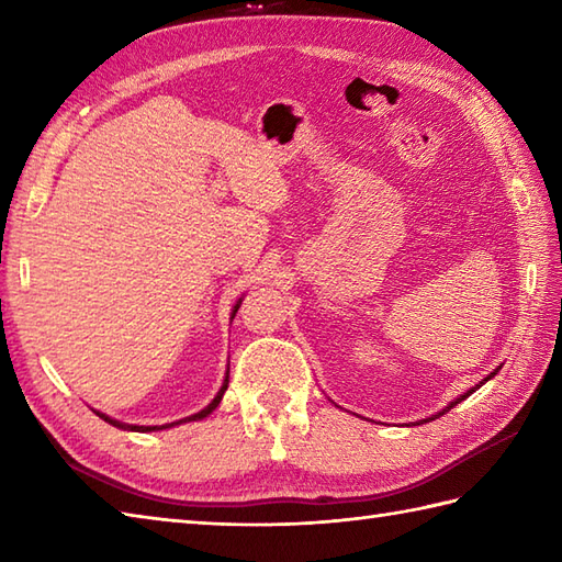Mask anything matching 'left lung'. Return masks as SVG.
Instances as JSON below:
<instances>
[{
  "label": "left lung",
  "mask_w": 562,
  "mask_h": 562,
  "mask_svg": "<svg viewBox=\"0 0 562 562\" xmlns=\"http://www.w3.org/2000/svg\"><path fill=\"white\" fill-rule=\"evenodd\" d=\"M495 372H497V369H495ZM495 372H493V374H491V376H495ZM491 376H485V379H483V381H481V384H485V381H487V379H491ZM481 384H479V386H475V389H481ZM475 389H471V391H469V393H463V396H459V398H457V401H451V403H449V405H447V408H445V411H441V413H439V415H445V413H447V411H451V408H453V405H457V403H461V401H463V398H469V396H471V393H473V391H475ZM429 420H435V417H429ZM423 423H427V420H423Z\"/></svg>",
  "instance_id": "8db88e82"
}]
</instances>
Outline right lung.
<instances>
[{
  "mask_svg": "<svg viewBox=\"0 0 562 562\" xmlns=\"http://www.w3.org/2000/svg\"><path fill=\"white\" fill-rule=\"evenodd\" d=\"M236 308H238V304L234 306V314H236ZM226 384H229V376L224 379V384H222V389H220V393L217 396L212 398V403L207 405L205 411H200V413H195V415H190V417H186V420H202V417H207L214 408H217L220 405V401H222V396H224V391H226ZM99 417H103L105 423H111L113 427H121V429H133V432H151V429H164V427H171V425H176V423H171V425H161V427H139V425H125V423H121V420H113V417H109V415H103V413H97ZM178 423H183V420H178Z\"/></svg>",
  "mask_w": 562,
  "mask_h": 562,
  "instance_id": "add662e5",
  "label": "right lung"
}]
</instances>
